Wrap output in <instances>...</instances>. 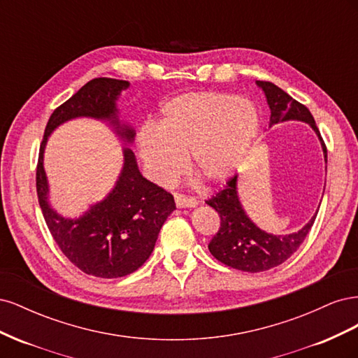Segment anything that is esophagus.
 <instances>
[{
	"label": "esophagus",
	"instance_id": "esophagus-1",
	"mask_svg": "<svg viewBox=\"0 0 358 358\" xmlns=\"http://www.w3.org/2000/svg\"><path fill=\"white\" fill-rule=\"evenodd\" d=\"M175 201H176V206H178L179 209H183V208H196V206L199 204V201H197L196 199L182 196V194H175Z\"/></svg>",
	"mask_w": 358,
	"mask_h": 358
}]
</instances>
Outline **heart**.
I'll return each mask as SVG.
<instances>
[{
    "mask_svg": "<svg viewBox=\"0 0 358 358\" xmlns=\"http://www.w3.org/2000/svg\"><path fill=\"white\" fill-rule=\"evenodd\" d=\"M257 107L221 92H185L161 107L157 127L137 134L138 154L149 176L164 183L188 166L212 185L233 178L259 134Z\"/></svg>",
    "mask_w": 358,
    "mask_h": 358,
    "instance_id": "1",
    "label": "heart"
}]
</instances>
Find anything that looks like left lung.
<instances>
[{"mask_svg": "<svg viewBox=\"0 0 358 358\" xmlns=\"http://www.w3.org/2000/svg\"><path fill=\"white\" fill-rule=\"evenodd\" d=\"M255 83L264 92L268 104V128L288 121L308 124L320 140L324 161L327 164L326 145L322 142L315 119L308 110V107L296 101L272 82L257 80ZM206 203L218 212L221 218L220 230L212 237L209 243L210 254L225 266L249 273L266 272V270L287 262L297 251L303 241L306 239L318 213V210L313 213L312 218L296 233L285 236L267 233L257 227V224L248 216L241 201L239 192H237V175L227 182V185Z\"/></svg>", "mask_w": 358, "mask_h": 358, "instance_id": "8db88e82", "label": "left lung"}]
</instances>
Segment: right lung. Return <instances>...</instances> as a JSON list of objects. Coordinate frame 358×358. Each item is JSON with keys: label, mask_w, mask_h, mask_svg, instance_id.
Listing matches in <instances>:
<instances>
[{"label": "right lung", "mask_w": 358, "mask_h": 358, "mask_svg": "<svg viewBox=\"0 0 358 358\" xmlns=\"http://www.w3.org/2000/svg\"><path fill=\"white\" fill-rule=\"evenodd\" d=\"M129 82L92 79L52 113L43 136L37 166V196L48 229L70 262L86 275L121 278L136 272L152 254L162 224L176 209L170 192L143 178L134 152L122 148L124 164L107 196L90 204L76 218L53 209L45 171L48 138L73 119L90 117L106 122L125 146L134 142V128L119 119L117 100Z\"/></svg>", "instance_id": "add662e5"}]
</instances>
